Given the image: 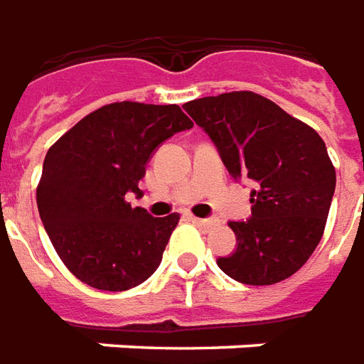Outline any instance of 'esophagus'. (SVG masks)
<instances>
[{"label":"esophagus","instance_id":"obj_1","mask_svg":"<svg viewBox=\"0 0 364 364\" xmlns=\"http://www.w3.org/2000/svg\"><path fill=\"white\" fill-rule=\"evenodd\" d=\"M190 219L194 221L196 225H200L203 229H210L211 225H215V221L213 219H202V218H194V215H190Z\"/></svg>","mask_w":364,"mask_h":364}]
</instances>
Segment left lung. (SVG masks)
Returning a JSON list of instances; mask_svg holds the SVG:
<instances>
[{
    "instance_id": "8db88e82",
    "label": "left lung",
    "mask_w": 364,
    "mask_h": 364,
    "mask_svg": "<svg viewBox=\"0 0 364 364\" xmlns=\"http://www.w3.org/2000/svg\"><path fill=\"white\" fill-rule=\"evenodd\" d=\"M210 135L229 174L249 178L251 219L229 221L237 249L218 267L237 282L277 284L316 251L335 192V168L323 139L255 92L184 104Z\"/></svg>"
}]
</instances>
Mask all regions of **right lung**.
Segmentation results:
<instances>
[{
    "instance_id": "add662e5",
    "label": "right lung",
    "mask_w": 364,
    "mask_h": 364,
    "mask_svg": "<svg viewBox=\"0 0 364 364\" xmlns=\"http://www.w3.org/2000/svg\"><path fill=\"white\" fill-rule=\"evenodd\" d=\"M192 127L178 105L117 102L86 115L48 149L38 213L58 257L84 284L123 292L159 269L180 215L153 218L125 196L141 192L154 151Z\"/></svg>"
}]
</instances>
